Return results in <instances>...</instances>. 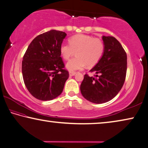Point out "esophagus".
<instances>
[{
	"label": "esophagus",
	"mask_w": 148,
	"mask_h": 148,
	"mask_svg": "<svg viewBox=\"0 0 148 148\" xmlns=\"http://www.w3.org/2000/svg\"><path fill=\"white\" fill-rule=\"evenodd\" d=\"M76 74V72H70V73H69V74H70V76H74V75H75Z\"/></svg>",
	"instance_id": "1"
}]
</instances>
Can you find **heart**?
I'll list each match as a JSON object with an SVG mask.
<instances>
[{"label":"heart","instance_id":"1","mask_svg":"<svg viewBox=\"0 0 148 148\" xmlns=\"http://www.w3.org/2000/svg\"><path fill=\"white\" fill-rule=\"evenodd\" d=\"M68 44H62L60 47L61 56L66 60L74 58L66 64L68 70L73 72L82 70L87 64L92 67L102 59L105 52V44L102 40L86 34H76L70 37Z\"/></svg>","mask_w":148,"mask_h":148}]
</instances>
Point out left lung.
Instances as JSON below:
<instances>
[{"label": "left lung", "mask_w": 148, "mask_h": 148, "mask_svg": "<svg viewBox=\"0 0 148 148\" xmlns=\"http://www.w3.org/2000/svg\"><path fill=\"white\" fill-rule=\"evenodd\" d=\"M105 52L102 58L92 69L96 74H86L80 91L87 100L102 103L113 99L122 89L127 71V54L118 40L113 36H103Z\"/></svg>", "instance_id": "1"}]
</instances>
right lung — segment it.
Here are the masks:
<instances>
[{
	"instance_id": "1",
	"label": "right lung",
	"mask_w": 148,
	"mask_h": 148,
	"mask_svg": "<svg viewBox=\"0 0 148 148\" xmlns=\"http://www.w3.org/2000/svg\"><path fill=\"white\" fill-rule=\"evenodd\" d=\"M66 34L51 30L30 42L23 56L22 72L28 92L40 100L60 95L69 72L65 69L60 47Z\"/></svg>"
}]
</instances>
